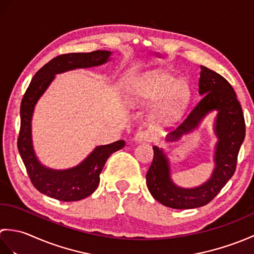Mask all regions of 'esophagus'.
Segmentation results:
<instances>
[{
	"mask_svg": "<svg viewBox=\"0 0 254 254\" xmlns=\"http://www.w3.org/2000/svg\"><path fill=\"white\" fill-rule=\"evenodd\" d=\"M134 141L136 143H144V142H152L153 141V136L152 134H149L146 131H142V132H138L135 134V136H134Z\"/></svg>",
	"mask_w": 254,
	"mask_h": 254,
	"instance_id": "1",
	"label": "esophagus"
}]
</instances>
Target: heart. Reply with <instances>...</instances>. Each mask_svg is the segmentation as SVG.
<instances>
[{"label":"heart","mask_w":254,"mask_h":254,"mask_svg":"<svg viewBox=\"0 0 254 254\" xmlns=\"http://www.w3.org/2000/svg\"><path fill=\"white\" fill-rule=\"evenodd\" d=\"M190 96L186 80L166 71L145 73L127 90V100L132 106H146L160 100L150 115V122L157 127L170 126L178 120L185 112Z\"/></svg>","instance_id":"b5f03b06"}]
</instances>
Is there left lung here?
I'll list each match as a JSON object with an SVG mask.
<instances>
[{
  "label": "left lung",
  "mask_w": 254,
  "mask_h": 254,
  "mask_svg": "<svg viewBox=\"0 0 254 254\" xmlns=\"http://www.w3.org/2000/svg\"><path fill=\"white\" fill-rule=\"evenodd\" d=\"M201 99L186 120L167 135L177 142L195 131L208 113L217 111L213 131L217 142L214 148V170L209 179L194 188H182L171 179L170 160L163 148L153 146L154 158L146 175V185L153 197L167 207L189 209L201 207L217 195L234 176L237 157L246 136V124L240 102L234 88L222 75L201 66L198 80Z\"/></svg>",
  "instance_id": "left-lung-1"
}]
</instances>
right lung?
Instances as JSON below:
<instances>
[{
	"label": "right lung",
	"mask_w": 254,
	"mask_h": 254,
	"mask_svg": "<svg viewBox=\"0 0 254 254\" xmlns=\"http://www.w3.org/2000/svg\"><path fill=\"white\" fill-rule=\"evenodd\" d=\"M111 51L67 53L52 59L38 71L30 82L20 105V131L17 146L32 185L38 191L62 202L79 201L89 196L99 185L100 174L112 153L126 145L123 139L94 148L82 163L68 169H52L42 165L32 144L31 121L35 107L57 74L76 68L99 66L110 61Z\"/></svg>",
	"instance_id": "right-lung-1"
}]
</instances>
